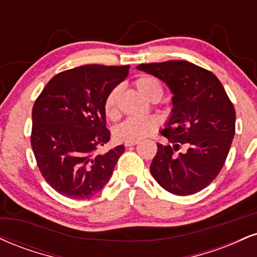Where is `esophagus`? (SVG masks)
Wrapping results in <instances>:
<instances>
[{
	"mask_svg": "<svg viewBox=\"0 0 257 257\" xmlns=\"http://www.w3.org/2000/svg\"><path fill=\"white\" fill-rule=\"evenodd\" d=\"M139 144V141H126L124 144L125 147H131V146H134V145Z\"/></svg>",
	"mask_w": 257,
	"mask_h": 257,
	"instance_id": "1",
	"label": "esophagus"
}]
</instances>
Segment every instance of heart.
Instances as JSON below:
<instances>
[{
  "instance_id": "obj_1",
  "label": "heart",
  "mask_w": 257,
  "mask_h": 257,
  "mask_svg": "<svg viewBox=\"0 0 257 257\" xmlns=\"http://www.w3.org/2000/svg\"><path fill=\"white\" fill-rule=\"evenodd\" d=\"M134 86L139 93L144 95L148 100H158L162 98L164 88L162 82L152 75L138 76L134 80ZM120 94V87L116 86L107 93L104 99V112L110 119H116L118 117V98ZM158 122L154 117H129L124 122L116 126L115 134L118 140L122 141H139L150 137L157 131Z\"/></svg>"
}]
</instances>
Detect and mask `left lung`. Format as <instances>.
<instances>
[{"mask_svg": "<svg viewBox=\"0 0 257 257\" xmlns=\"http://www.w3.org/2000/svg\"><path fill=\"white\" fill-rule=\"evenodd\" d=\"M174 93L172 115L162 131L169 145L157 144L151 174L165 190L191 195L209 185L227 158L236 129V111L212 72L188 61L139 64ZM183 146L186 151L178 153Z\"/></svg>", "mask_w": 257, "mask_h": 257, "instance_id": "1", "label": "left lung"}]
</instances>
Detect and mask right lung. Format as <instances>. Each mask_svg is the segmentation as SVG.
I'll list each match as a JSON object with an SVG mask.
<instances>
[{"instance_id":"obj_1","label":"right lung","mask_w":257,"mask_h":257,"mask_svg":"<svg viewBox=\"0 0 257 257\" xmlns=\"http://www.w3.org/2000/svg\"><path fill=\"white\" fill-rule=\"evenodd\" d=\"M128 73L129 66L76 67L55 75L36 99L31 146L40 174L61 195L89 199L112 175L124 146L99 152L110 140L104 99Z\"/></svg>"}]
</instances>
